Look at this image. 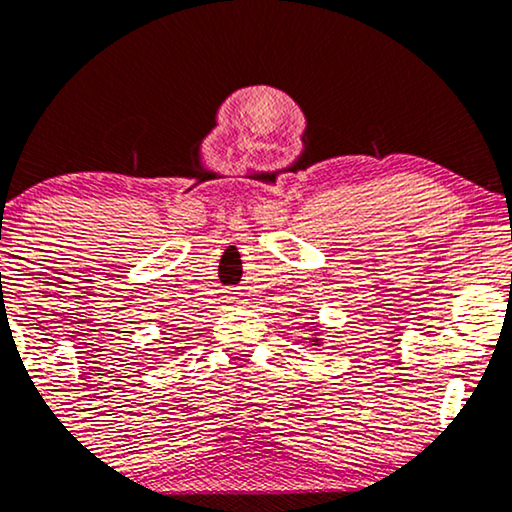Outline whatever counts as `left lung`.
<instances>
[{
	"instance_id": "8db88e82",
	"label": "left lung",
	"mask_w": 512,
	"mask_h": 512,
	"mask_svg": "<svg viewBox=\"0 0 512 512\" xmlns=\"http://www.w3.org/2000/svg\"><path fill=\"white\" fill-rule=\"evenodd\" d=\"M322 344V339L317 337V332H315V337H313V346H320Z\"/></svg>"
}]
</instances>
